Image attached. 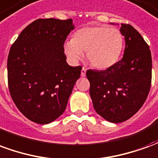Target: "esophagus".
<instances>
[{
    "mask_svg": "<svg viewBox=\"0 0 158 158\" xmlns=\"http://www.w3.org/2000/svg\"><path fill=\"white\" fill-rule=\"evenodd\" d=\"M85 73H86V69L85 68H83L82 70H81V76H85Z\"/></svg>",
    "mask_w": 158,
    "mask_h": 158,
    "instance_id": "esophagus-1",
    "label": "esophagus"
}]
</instances>
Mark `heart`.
<instances>
[{
  "instance_id": "1",
  "label": "heart",
  "mask_w": 158,
  "mask_h": 158,
  "mask_svg": "<svg viewBox=\"0 0 158 158\" xmlns=\"http://www.w3.org/2000/svg\"><path fill=\"white\" fill-rule=\"evenodd\" d=\"M124 39L117 28L104 25L88 26L78 29L72 40L64 43V52L69 60L76 62L86 52L90 65L98 69H106L114 65L122 54Z\"/></svg>"
}]
</instances>
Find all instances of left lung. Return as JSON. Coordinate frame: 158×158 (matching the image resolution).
<instances>
[{"label": "left lung", "mask_w": 158, "mask_h": 158, "mask_svg": "<svg viewBox=\"0 0 158 158\" xmlns=\"http://www.w3.org/2000/svg\"><path fill=\"white\" fill-rule=\"evenodd\" d=\"M125 39L123 58L106 70L89 69V95L94 109L112 123L123 122L143 106L152 84V54L149 45L134 27L121 23Z\"/></svg>", "instance_id": "obj_1"}]
</instances>
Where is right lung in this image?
I'll list each match as a JSON object with an SVG mask.
<instances>
[{"instance_id": "right-lung-1", "label": "right lung", "mask_w": 158, "mask_h": 158, "mask_svg": "<svg viewBox=\"0 0 158 158\" xmlns=\"http://www.w3.org/2000/svg\"><path fill=\"white\" fill-rule=\"evenodd\" d=\"M72 19H40L20 33L7 58L10 95L21 113L46 124L61 116L82 67L66 62L64 42Z\"/></svg>"}]
</instances>
